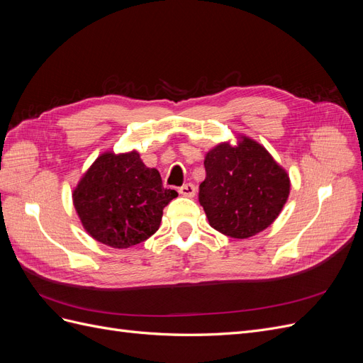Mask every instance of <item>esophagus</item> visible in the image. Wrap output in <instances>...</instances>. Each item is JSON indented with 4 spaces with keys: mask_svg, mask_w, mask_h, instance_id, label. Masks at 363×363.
Instances as JSON below:
<instances>
[{
    "mask_svg": "<svg viewBox=\"0 0 363 363\" xmlns=\"http://www.w3.org/2000/svg\"><path fill=\"white\" fill-rule=\"evenodd\" d=\"M179 192L183 195V196H195V192H196V188L195 186L192 184V183H186V184H183L182 188L179 189Z\"/></svg>",
    "mask_w": 363,
    "mask_h": 363,
    "instance_id": "34e87169",
    "label": "esophagus"
}]
</instances>
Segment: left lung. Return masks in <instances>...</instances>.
<instances>
[{
	"label": "left lung",
	"instance_id": "8db88e82",
	"mask_svg": "<svg viewBox=\"0 0 363 363\" xmlns=\"http://www.w3.org/2000/svg\"><path fill=\"white\" fill-rule=\"evenodd\" d=\"M200 204L219 233L247 239L268 228L286 203V169L255 139L239 136L238 145L221 142L206 155Z\"/></svg>",
	"mask_w": 363,
	"mask_h": 363
}]
</instances>
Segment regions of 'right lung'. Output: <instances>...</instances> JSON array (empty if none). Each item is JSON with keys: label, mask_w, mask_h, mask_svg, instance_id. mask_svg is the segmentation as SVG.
I'll use <instances>...</instances> for the list:
<instances>
[{"label": "right lung", "mask_w": 363, "mask_h": 363, "mask_svg": "<svg viewBox=\"0 0 363 363\" xmlns=\"http://www.w3.org/2000/svg\"><path fill=\"white\" fill-rule=\"evenodd\" d=\"M177 195L163 188L159 171L147 168L138 151H106L83 174L72 201L86 232L121 250L155 235L163 207Z\"/></svg>", "instance_id": "1"}]
</instances>
